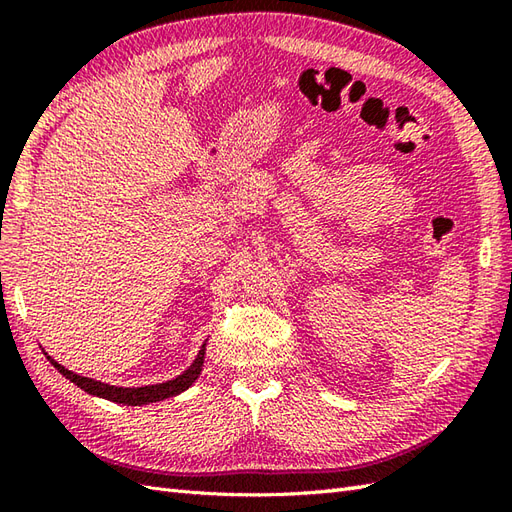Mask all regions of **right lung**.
I'll return each instance as SVG.
<instances>
[{"mask_svg": "<svg viewBox=\"0 0 512 512\" xmlns=\"http://www.w3.org/2000/svg\"><path fill=\"white\" fill-rule=\"evenodd\" d=\"M204 347H206V343L202 345V350L198 352V356H195V361L191 363V367L187 369V372H182L178 378L167 380V383L145 385V387H114V385L101 383V380H94V378H85V376L74 374V372H70V369H65L63 365H59L50 356H48V361L54 367H57L65 378L72 380L76 387H81L83 391H88V394L99 396V398H107V400H112V402H121V405L138 407V405H147V402H158V400H165V398H171V396H178V394H182L184 389H189L195 383V380H198V376L202 372Z\"/></svg>", "mask_w": 512, "mask_h": 512, "instance_id": "add662e5", "label": "right lung"}]
</instances>
